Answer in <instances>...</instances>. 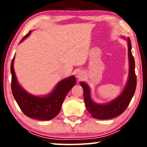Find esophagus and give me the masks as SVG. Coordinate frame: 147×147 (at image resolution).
Wrapping results in <instances>:
<instances>
[{"label": "esophagus", "mask_w": 147, "mask_h": 147, "mask_svg": "<svg viewBox=\"0 0 147 147\" xmlns=\"http://www.w3.org/2000/svg\"><path fill=\"white\" fill-rule=\"evenodd\" d=\"M84 75V72L81 71V70H78V71L76 72V77L78 78H81Z\"/></svg>", "instance_id": "esophagus-1"}]
</instances>
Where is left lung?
<instances>
[{
  "label": "left lung",
  "instance_id": "left-lung-1",
  "mask_svg": "<svg viewBox=\"0 0 147 147\" xmlns=\"http://www.w3.org/2000/svg\"><path fill=\"white\" fill-rule=\"evenodd\" d=\"M125 38V37H124ZM128 44V57L129 71L127 82L121 94L111 101L104 104L96 103L92 99L91 90L86 82H80V84L84 90V99L88 112L94 118L100 120L111 119L119 116L128 107L133 97L136 87L135 63L132 54V46L129 38L125 39Z\"/></svg>",
  "mask_w": 147,
  "mask_h": 147
}]
</instances>
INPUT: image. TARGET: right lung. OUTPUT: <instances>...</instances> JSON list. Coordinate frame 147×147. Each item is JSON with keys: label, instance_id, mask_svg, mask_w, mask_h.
Returning a JSON list of instances; mask_svg holds the SVG:
<instances>
[{"label": "right lung", "instance_id": "right-lung-1", "mask_svg": "<svg viewBox=\"0 0 147 147\" xmlns=\"http://www.w3.org/2000/svg\"><path fill=\"white\" fill-rule=\"evenodd\" d=\"M32 31L24 37L23 42L31 33ZM14 56L11 62V90L13 97L24 114L28 117L40 120H49L59 113L62 103L69 90L76 83L74 76L64 78L55 86L49 94L45 96H35L29 93L19 84L14 69Z\"/></svg>", "mask_w": 147, "mask_h": 147}]
</instances>
